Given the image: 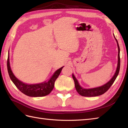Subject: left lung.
Returning a JSON list of instances; mask_svg holds the SVG:
<instances>
[{
  "mask_svg": "<svg viewBox=\"0 0 128 128\" xmlns=\"http://www.w3.org/2000/svg\"><path fill=\"white\" fill-rule=\"evenodd\" d=\"M114 37L115 39L116 40V42L117 43L118 49V65H117V68H116V70L114 75L113 78H111V79L108 81V82L104 84V85L100 87H97V88L86 89V88H84L79 85V84H78V80L76 78L74 74H72V76L73 80H74V82H75V88L76 90V91L78 93V94H80L81 96H85V97H94V96H100V95L103 94H104L106 92H107L108 91V90L110 88V87L112 85V84L116 80V78L117 77V76L119 74V70H120V48H119L118 40L116 39L114 35Z\"/></svg>",
  "mask_w": 128,
  "mask_h": 128,
  "instance_id": "left-lung-1",
  "label": "left lung"
}]
</instances>
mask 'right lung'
<instances>
[{
	"label": "right lung",
	"instance_id": "obj_1",
	"mask_svg": "<svg viewBox=\"0 0 128 128\" xmlns=\"http://www.w3.org/2000/svg\"><path fill=\"white\" fill-rule=\"evenodd\" d=\"M62 66L59 68L54 73L50 78L48 81H44L42 83L37 84H27L22 82L16 78L14 75L10 66L9 56L8 55L7 60V68L10 79L15 84L19 90L23 94L30 97H43L50 94L53 90L54 87V83L59 74H60Z\"/></svg>",
	"mask_w": 128,
	"mask_h": 128
}]
</instances>
